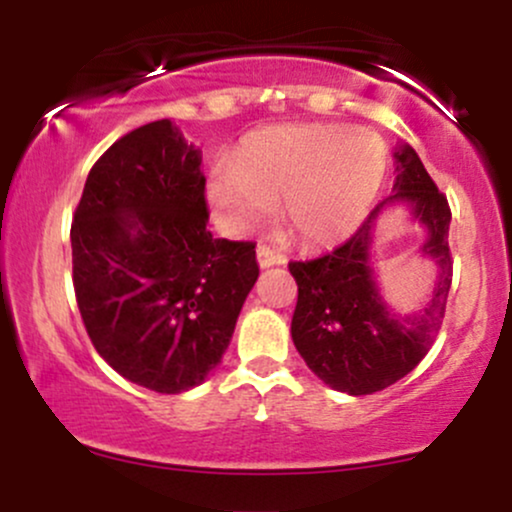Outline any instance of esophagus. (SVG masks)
I'll return each mask as SVG.
<instances>
[{
	"label": "esophagus",
	"instance_id": "obj_1",
	"mask_svg": "<svg viewBox=\"0 0 512 512\" xmlns=\"http://www.w3.org/2000/svg\"><path fill=\"white\" fill-rule=\"evenodd\" d=\"M257 262H260L262 269H267L274 267V264H284L286 257L281 255L279 250L269 248V245H260V248H257Z\"/></svg>",
	"mask_w": 512,
	"mask_h": 512
}]
</instances>
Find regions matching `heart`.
I'll list each match as a JSON object with an SVG mask.
<instances>
[{
  "mask_svg": "<svg viewBox=\"0 0 512 512\" xmlns=\"http://www.w3.org/2000/svg\"><path fill=\"white\" fill-rule=\"evenodd\" d=\"M387 149L378 134L344 125H293L252 134L209 178V202L233 231H250L284 199L305 245H332L361 226L378 197Z\"/></svg>",
  "mask_w": 512,
  "mask_h": 512,
  "instance_id": "obj_1",
  "label": "heart"
}]
</instances>
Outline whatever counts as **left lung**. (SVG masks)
I'll return each instance as SVG.
<instances>
[{
  "label": "left lung",
  "instance_id": "1",
  "mask_svg": "<svg viewBox=\"0 0 512 512\" xmlns=\"http://www.w3.org/2000/svg\"><path fill=\"white\" fill-rule=\"evenodd\" d=\"M397 180L390 195L368 214L346 243L327 255L289 262L298 284L291 337L298 354L322 383L346 395H373L395 385L428 354L443 325L452 284L448 245L450 204L411 146L395 154ZM409 203L427 226L422 251L439 264L432 301L414 316H397L379 298L369 269V233L387 203Z\"/></svg>",
  "mask_w": 512,
  "mask_h": 512
}]
</instances>
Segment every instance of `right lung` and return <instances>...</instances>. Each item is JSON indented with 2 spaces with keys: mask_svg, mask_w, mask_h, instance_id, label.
<instances>
[{
  "mask_svg": "<svg viewBox=\"0 0 512 512\" xmlns=\"http://www.w3.org/2000/svg\"><path fill=\"white\" fill-rule=\"evenodd\" d=\"M199 166L170 120L132 129L93 163L72 221L88 337L122 378L163 395L204 383L260 276L255 243L207 231Z\"/></svg>",
  "mask_w": 512,
  "mask_h": 512,
  "instance_id": "obj_1",
  "label": "right lung"
}]
</instances>
